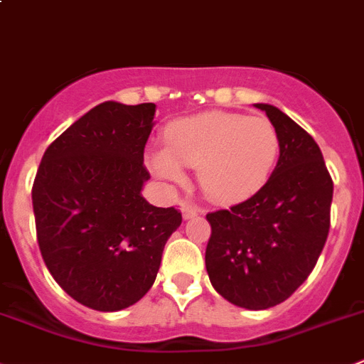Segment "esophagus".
<instances>
[{
  "instance_id": "34e87169",
  "label": "esophagus",
  "mask_w": 364,
  "mask_h": 364,
  "mask_svg": "<svg viewBox=\"0 0 364 364\" xmlns=\"http://www.w3.org/2000/svg\"><path fill=\"white\" fill-rule=\"evenodd\" d=\"M198 213H200V209L196 208L195 204H191V202H184V204H182V216H184L186 220L193 218V216H196Z\"/></svg>"
}]
</instances>
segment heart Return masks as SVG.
Instances as JSON below:
<instances>
[{
    "label": "heart",
    "instance_id": "obj_1",
    "mask_svg": "<svg viewBox=\"0 0 364 364\" xmlns=\"http://www.w3.org/2000/svg\"><path fill=\"white\" fill-rule=\"evenodd\" d=\"M279 155L276 126L263 115L205 112L173 122L166 148L149 155L153 171L182 182V166L198 169L200 188L216 202H238L258 191Z\"/></svg>",
    "mask_w": 364,
    "mask_h": 364
}]
</instances>
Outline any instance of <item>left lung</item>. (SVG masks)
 <instances>
[{
  "instance_id": "8db88e82",
  "label": "left lung",
  "mask_w": 364,
  "mask_h": 364,
  "mask_svg": "<svg viewBox=\"0 0 364 364\" xmlns=\"http://www.w3.org/2000/svg\"><path fill=\"white\" fill-rule=\"evenodd\" d=\"M279 159L265 184L231 209L208 213L205 269L232 305L263 311L285 301L309 278L325 247L334 184L321 149L301 126L271 105Z\"/></svg>"
}]
</instances>
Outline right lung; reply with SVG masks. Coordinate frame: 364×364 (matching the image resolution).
Instances as JSON below:
<instances>
[{"mask_svg": "<svg viewBox=\"0 0 364 364\" xmlns=\"http://www.w3.org/2000/svg\"><path fill=\"white\" fill-rule=\"evenodd\" d=\"M155 105L106 101L46 148L32 205L39 251L63 291L115 312L151 289L162 251L182 223L175 208L142 196Z\"/></svg>", "mask_w": 364, "mask_h": 364, "instance_id": "1", "label": "right lung"}]
</instances>
